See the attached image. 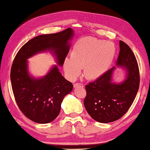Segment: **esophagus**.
<instances>
[{"label": "esophagus", "instance_id": "34e87169", "mask_svg": "<svg viewBox=\"0 0 150 150\" xmlns=\"http://www.w3.org/2000/svg\"><path fill=\"white\" fill-rule=\"evenodd\" d=\"M74 88H78V87L83 88L84 87V84H81V83H75V84H74Z\"/></svg>", "mask_w": 150, "mask_h": 150}]
</instances>
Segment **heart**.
Returning <instances> with one entry per match:
<instances>
[{"instance_id": "b5f03b06", "label": "heart", "mask_w": 150, "mask_h": 150, "mask_svg": "<svg viewBox=\"0 0 150 150\" xmlns=\"http://www.w3.org/2000/svg\"><path fill=\"white\" fill-rule=\"evenodd\" d=\"M116 55V48L111 42L86 37L78 40L73 46L70 58L64 63L65 72L71 79H75L84 68V76L96 79L108 70Z\"/></svg>"}]
</instances>
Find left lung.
I'll return each instance as SVG.
<instances>
[{"label":"left lung","mask_w":150,"mask_h":150,"mask_svg":"<svg viewBox=\"0 0 150 150\" xmlns=\"http://www.w3.org/2000/svg\"><path fill=\"white\" fill-rule=\"evenodd\" d=\"M117 65L126 68L127 72V78L121 84L111 82L114 67L85 86L86 110L100 123H110L121 118L129 109L139 89L138 64L132 49L122 40Z\"/></svg>","instance_id":"8db88e82"}]
</instances>
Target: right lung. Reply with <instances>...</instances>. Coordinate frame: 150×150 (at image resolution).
<instances>
[{"instance_id": "right-lung-1", "label": "right lung", "mask_w": 150, "mask_h": 150, "mask_svg": "<svg viewBox=\"0 0 150 150\" xmlns=\"http://www.w3.org/2000/svg\"><path fill=\"white\" fill-rule=\"evenodd\" d=\"M70 28L54 34H42L24 45L14 57L11 70L12 89L19 109L28 119L38 124L50 123L60 112L64 97L72 91V82L66 80L54 66L40 79L30 76L27 60L36 53L52 50L62 66L69 51Z\"/></svg>"}]
</instances>
